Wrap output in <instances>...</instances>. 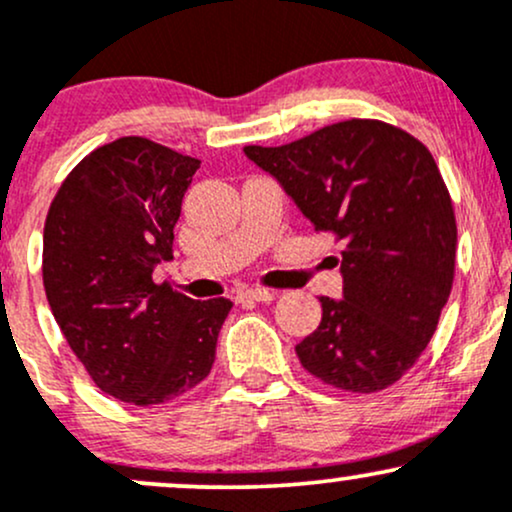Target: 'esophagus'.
<instances>
[{"instance_id":"esophagus-1","label":"esophagus","mask_w":512,"mask_h":512,"mask_svg":"<svg viewBox=\"0 0 512 512\" xmlns=\"http://www.w3.org/2000/svg\"><path fill=\"white\" fill-rule=\"evenodd\" d=\"M236 301L238 303H248V301L269 303V301H274V291H269V289H243V291L236 293Z\"/></svg>"}]
</instances>
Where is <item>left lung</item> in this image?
<instances>
[{
  "mask_svg": "<svg viewBox=\"0 0 512 512\" xmlns=\"http://www.w3.org/2000/svg\"><path fill=\"white\" fill-rule=\"evenodd\" d=\"M243 151L315 231L344 240L342 298L320 296V325L296 346L303 368L363 395L397 383L431 342L455 276V214L431 151L380 120Z\"/></svg>",
  "mask_w": 512,
  "mask_h": 512,
  "instance_id": "obj_1",
  "label": "left lung"
}]
</instances>
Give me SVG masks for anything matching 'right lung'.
I'll return each mask as SVG.
<instances>
[{
	"instance_id": "1",
	"label": "right lung",
	"mask_w": 512,
	"mask_h": 512,
	"mask_svg": "<svg viewBox=\"0 0 512 512\" xmlns=\"http://www.w3.org/2000/svg\"><path fill=\"white\" fill-rule=\"evenodd\" d=\"M197 158L144 137L91 151L52 199L43 284L69 346L105 395L149 407L209 375L233 303L154 284Z\"/></svg>"
}]
</instances>
